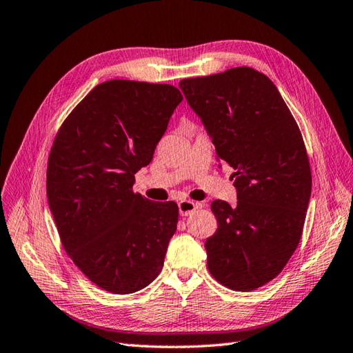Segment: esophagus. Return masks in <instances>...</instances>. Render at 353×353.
<instances>
[{"label":"esophagus","instance_id":"esophagus-1","mask_svg":"<svg viewBox=\"0 0 353 353\" xmlns=\"http://www.w3.org/2000/svg\"><path fill=\"white\" fill-rule=\"evenodd\" d=\"M196 203L191 201V200H182L179 203V213L180 216H188L191 214L194 210H196Z\"/></svg>","mask_w":353,"mask_h":353}]
</instances>
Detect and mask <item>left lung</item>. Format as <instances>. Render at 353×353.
Wrapping results in <instances>:
<instances>
[{
  "label": "left lung",
  "instance_id": "1",
  "mask_svg": "<svg viewBox=\"0 0 353 353\" xmlns=\"http://www.w3.org/2000/svg\"><path fill=\"white\" fill-rule=\"evenodd\" d=\"M179 88L216 159L236 170L237 204L212 203L218 230L205 240L207 267L222 285L252 291L283 270L301 239L312 194L301 132L274 83L254 68L183 79Z\"/></svg>",
  "mask_w": 353,
  "mask_h": 353
}]
</instances>
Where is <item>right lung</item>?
<instances>
[{
	"label": "right lung",
	"instance_id": "add662e5",
	"mask_svg": "<svg viewBox=\"0 0 353 353\" xmlns=\"http://www.w3.org/2000/svg\"><path fill=\"white\" fill-rule=\"evenodd\" d=\"M182 99L171 85L108 80L70 113L53 141L49 209L68 256L104 291L137 292L164 265L177 204L153 203L132 185Z\"/></svg>",
	"mask_w": 353,
	"mask_h": 353
}]
</instances>
